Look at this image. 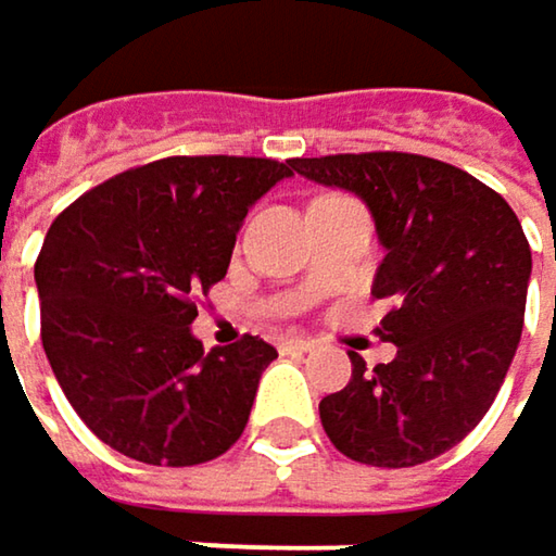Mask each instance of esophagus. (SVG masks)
<instances>
[{
  "label": "esophagus",
  "mask_w": 556,
  "mask_h": 556,
  "mask_svg": "<svg viewBox=\"0 0 556 556\" xmlns=\"http://www.w3.org/2000/svg\"><path fill=\"white\" fill-rule=\"evenodd\" d=\"M279 350L282 353H312L315 350V340H308V337H282L279 340Z\"/></svg>",
  "instance_id": "esophagus-1"
}]
</instances>
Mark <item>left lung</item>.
Segmentation results:
<instances>
[{
	"label": "left lung",
	"mask_w": 556,
	"mask_h": 556,
	"mask_svg": "<svg viewBox=\"0 0 556 556\" xmlns=\"http://www.w3.org/2000/svg\"><path fill=\"white\" fill-rule=\"evenodd\" d=\"M292 172L366 200L384 244L376 330L397 346L321 401V427L359 465L414 468L458 445L490 410L516 356L531 248L513 206L478 177L410 152L292 159Z\"/></svg>",
	"instance_id": "8db88e82"
}]
</instances>
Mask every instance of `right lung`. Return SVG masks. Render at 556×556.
<instances>
[{
  "mask_svg": "<svg viewBox=\"0 0 556 556\" xmlns=\"http://www.w3.org/2000/svg\"><path fill=\"white\" fill-rule=\"evenodd\" d=\"M289 175L292 159L172 155L53 219L34 264L43 353L85 427L121 455L190 468L244 432L277 350L244 333L203 353L190 325L248 210Z\"/></svg>",
  "mask_w": 556,
  "mask_h": 556,
  "instance_id": "add662e5",
  "label": "right lung"
}]
</instances>
